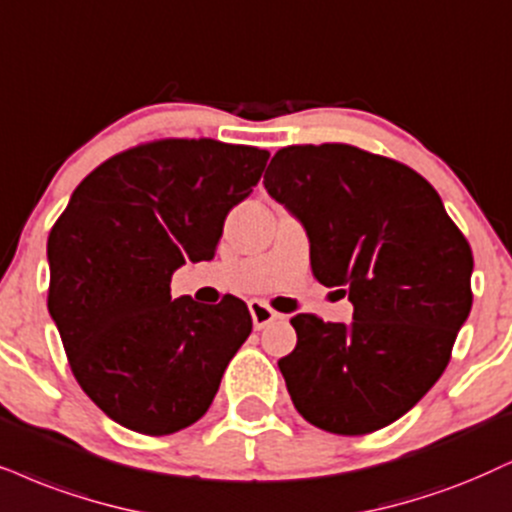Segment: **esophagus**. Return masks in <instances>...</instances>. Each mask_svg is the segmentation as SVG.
Returning <instances> with one entry per match:
<instances>
[{
	"label": "esophagus",
	"mask_w": 512,
	"mask_h": 512,
	"mask_svg": "<svg viewBox=\"0 0 512 512\" xmlns=\"http://www.w3.org/2000/svg\"><path fill=\"white\" fill-rule=\"evenodd\" d=\"M250 314H252V326L257 328V331H260V328H264V326H269L271 321H276L278 316V312H274V309L269 307L267 302H260V300H252L250 304Z\"/></svg>",
	"instance_id": "esophagus-1"
}]
</instances>
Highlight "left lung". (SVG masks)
Listing matches in <instances>:
<instances>
[{
    "mask_svg": "<svg viewBox=\"0 0 512 512\" xmlns=\"http://www.w3.org/2000/svg\"><path fill=\"white\" fill-rule=\"evenodd\" d=\"M264 189L302 219L316 281L354 319H290L278 361L300 416L333 435H368L411 411L449 366L472 307V250L442 198L409 165L349 144L276 151Z\"/></svg>",
    "mask_w": 512,
    "mask_h": 512,
    "instance_id": "1",
    "label": "left lung"
}]
</instances>
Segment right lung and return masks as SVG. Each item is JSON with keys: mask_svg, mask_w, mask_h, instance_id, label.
Wrapping results in <instances>:
<instances>
[{"mask_svg": "<svg viewBox=\"0 0 512 512\" xmlns=\"http://www.w3.org/2000/svg\"><path fill=\"white\" fill-rule=\"evenodd\" d=\"M267 160L205 137L146 141L89 172L51 226L49 314L75 380L122 428H189L248 340L243 300H172L170 283L184 262L215 257L226 215Z\"/></svg>", "mask_w": 512, "mask_h": 512, "instance_id": "add662e5", "label": "right lung"}]
</instances>
